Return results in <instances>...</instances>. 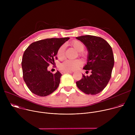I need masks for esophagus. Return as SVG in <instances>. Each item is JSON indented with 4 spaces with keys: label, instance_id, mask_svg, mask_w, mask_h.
Returning a JSON list of instances; mask_svg holds the SVG:
<instances>
[{
    "label": "esophagus",
    "instance_id": "34e87169",
    "mask_svg": "<svg viewBox=\"0 0 135 135\" xmlns=\"http://www.w3.org/2000/svg\"><path fill=\"white\" fill-rule=\"evenodd\" d=\"M73 73V71H62L61 73L62 74H65V73Z\"/></svg>",
    "mask_w": 135,
    "mask_h": 135
}]
</instances>
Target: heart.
Segmentation results:
<instances>
[{
  "label": "heart",
  "instance_id": "obj_1",
  "mask_svg": "<svg viewBox=\"0 0 135 135\" xmlns=\"http://www.w3.org/2000/svg\"><path fill=\"white\" fill-rule=\"evenodd\" d=\"M71 46L78 52H80V55H83L82 52L84 49V45L82 42L78 40H73L71 42ZM66 46L65 44L62 45L57 50V55L60 59L64 57ZM83 65V62L80 59L76 60H66L62 62L60 66V69L62 71H73L79 68Z\"/></svg>",
  "mask_w": 135,
  "mask_h": 135
}]
</instances>
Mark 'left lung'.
Returning <instances> with one entry per match:
<instances>
[{
  "label": "left lung",
  "instance_id": "8db88e82",
  "mask_svg": "<svg viewBox=\"0 0 135 135\" xmlns=\"http://www.w3.org/2000/svg\"><path fill=\"white\" fill-rule=\"evenodd\" d=\"M76 38L82 42L88 49V62L83 69L90 70L92 73L89 76L82 74V79L76 82V85L85 94H98L105 89L111 78L114 64L112 49L100 37L85 35Z\"/></svg>",
  "mask_w": 135,
  "mask_h": 135
}]
</instances>
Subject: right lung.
Masks as SVG:
<instances>
[{"label":"right lung","instance_id":"obj_1","mask_svg":"<svg viewBox=\"0 0 135 135\" xmlns=\"http://www.w3.org/2000/svg\"><path fill=\"white\" fill-rule=\"evenodd\" d=\"M69 39L52 38L31 43L25 50L21 62L23 78L33 93L45 97L58 87L61 74H52L47 70L50 64H54L59 48Z\"/></svg>","mask_w":135,"mask_h":135}]
</instances>
